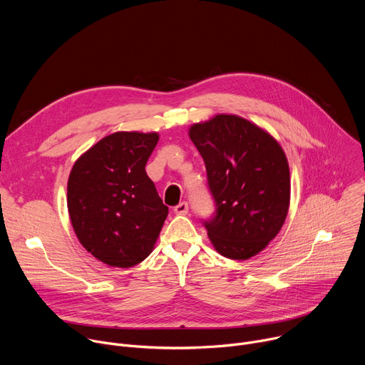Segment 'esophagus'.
<instances>
[{
  "label": "esophagus",
  "mask_w": 365,
  "mask_h": 365,
  "mask_svg": "<svg viewBox=\"0 0 365 365\" xmlns=\"http://www.w3.org/2000/svg\"><path fill=\"white\" fill-rule=\"evenodd\" d=\"M175 214L176 215H186L187 211H189V206H187V202H180L179 205L175 206Z\"/></svg>",
  "instance_id": "34e87169"
}]
</instances>
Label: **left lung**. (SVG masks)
<instances>
[{
	"instance_id": "1",
	"label": "left lung",
	"mask_w": 365,
	"mask_h": 365,
	"mask_svg": "<svg viewBox=\"0 0 365 365\" xmlns=\"http://www.w3.org/2000/svg\"><path fill=\"white\" fill-rule=\"evenodd\" d=\"M205 162L217 215L205 222L214 248L248 259L280 232L290 205L287 158L266 130L232 114L189 128Z\"/></svg>"
}]
</instances>
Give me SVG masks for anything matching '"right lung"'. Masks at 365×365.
<instances>
[{
	"instance_id": "right-lung-1",
	"label": "right lung",
	"mask_w": 365,
	"mask_h": 365,
	"mask_svg": "<svg viewBox=\"0 0 365 365\" xmlns=\"http://www.w3.org/2000/svg\"><path fill=\"white\" fill-rule=\"evenodd\" d=\"M158 141L159 133H113L71 170L73 231L88 252L111 267L128 269L147 258L169 214L144 169Z\"/></svg>"
}]
</instances>
